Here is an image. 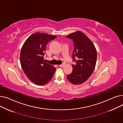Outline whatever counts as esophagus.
<instances>
[{
  "label": "esophagus",
  "instance_id": "1",
  "mask_svg": "<svg viewBox=\"0 0 123 123\" xmlns=\"http://www.w3.org/2000/svg\"><path fill=\"white\" fill-rule=\"evenodd\" d=\"M60 67H63L64 66V64H61V65H59Z\"/></svg>",
  "mask_w": 123,
  "mask_h": 123
}]
</instances>
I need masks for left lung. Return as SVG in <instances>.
Instances as JSON below:
<instances>
[{
  "instance_id": "left-lung-1",
  "label": "left lung",
  "mask_w": 123,
  "mask_h": 123,
  "mask_svg": "<svg viewBox=\"0 0 123 123\" xmlns=\"http://www.w3.org/2000/svg\"><path fill=\"white\" fill-rule=\"evenodd\" d=\"M73 39L74 50L73 71L67 75L68 80L73 84L79 85L85 82L93 73L97 60V51L91 40L83 32L76 31L66 36Z\"/></svg>"
}]
</instances>
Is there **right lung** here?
<instances>
[{"label":"right lung","instance_id":"1","mask_svg":"<svg viewBox=\"0 0 123 123\" xmlns=\"http://www.w3.org/2000/svg\"><path fill=\"white\" fill-rule=\"evenodd\" d=\"M56 37L39 32L35 33L23 45L20 55L21 66L25 74L35 84H46L55 72L56 68L45 62L43 56L48 42Z\"/></svg>","mask_w":123,"mask_h":123}]
</instances>
